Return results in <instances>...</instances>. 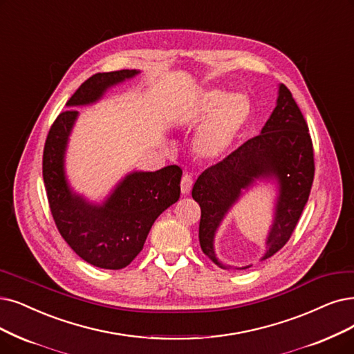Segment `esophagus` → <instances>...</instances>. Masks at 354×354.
<instances>
[{
	"label": "esophagus",
	"instance_id": "esophagus-1",
	"mask_svg": "<svg viewBox=\"0 0 354 354\" xmlns=\"http://www.w3.org/2000/svg\"><path fill=\"white\" fill-rule=\"evenodd\" d=\"M192 186H193V178L190 174H185L181 177V185H180V189H181V193L183 194H189L192 192Z\"/></svg>",
	"mask_w": 354,
	"mask_h": 354
}]
</instances>
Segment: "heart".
Here are the masks:
<instances>
[{
	"instance_id": "heart-1",
	"label": "heart",
	"mask_w": 354,
	"mask_h": 354,
	"mask_svg": "<svg viewBox=\"0 0 354 354\" xmlns=\"http://www.w3.org/2000/svg\"><path fill=\"white\" fill-rule=\"evenodd\" d=\"M212 111L196 139V151L206 160L223 155L250 118V100L244 93L228 94L221 88L203 91L194 103V119L203 120Z\"/></svg>"
}]
</instances>
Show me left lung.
I'll list each match as a JSON object with an SVG mask.
<instances>
[{
	"label": "left lung",
	"mask_w": 354,
	"mask_h": 354,
	"mask_svg": "<svg viewBox=\"0 0 354 354\" xmlns=\"http://www.w3.org/2000/svg\"><path fill=\"white\" fill-rule=\"evenodd\" d=\"M314 149L308 124L292 93L280 84L273 113L260 135L248 139L221 162L197 177L192 196L202 216L199 241L206 256L221 268L215 254V235L223 218L259 180L277 183V199L272 228L266 238V254L272 257L283 247L298 223L314 181ZM251 264L238 267L239 270Z\"/></svg>",
	"instance_id": "left-lung-1"
}]
</instances>
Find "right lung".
<instances>
[{
	"mask_svg": "<svg viewBox=\"0 0 354 354\" xmlns=\"http://www.w3.org/2000/svg\"><path fill=\"white\" fill-rule=\"evenodd\" d=\"M139 74L136 69L98 73L84 81L69 98L48 133L44 149V181L53 221L59 234L87 263L119 270L138 256L162 212L180 197L181 168L132 171L124 176L103 203L88 202L69 186L65 174V152L78 111L73 107L100 100L116 84Z\"/></svg>",
	"mask_w": 354,
	"mask_h": 354,
	"instance_id": "obj_1",
	"label": "right lung"
}]
</instances>
